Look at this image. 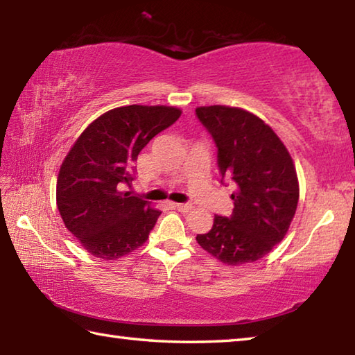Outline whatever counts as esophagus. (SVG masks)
<instances>
[{
    "instance_id": "obj_1",
    "label": "esophagus",
    "mask_w": 355,
    "mask_h": 355,
    "mask_svg": "<svg viewBox=\"0 0 355 355\" xmlns=\"http://www.w3.org/2000/svg\"><path fill=\"white\" fill-rule=\"evenodd\" d=\"M173 208L178 209L180 212H188L192 209V205L189 203H173Z\"/></svg>"
}]
</instances>
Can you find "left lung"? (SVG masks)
I'll use <instances>...</instances> for the list:
<instances>
[{"mask_svg": "<svg viewBox=\"0 0 355 355\" xmlns=\"http://www.w3.org/2000/svg\"><path fill=\"white\" fill-rule=\"evenodd\" d=\"M198 121L217 147L222 183L236 191L233 214L214 216L197 234L200 247L228 266L254 262L287 233L300 198L292 157L272 127L242 108L198 107Z\"/></svg>", "mask_w": 355, "mask_h": 355, "instance_id": "obj_1", "label": "left lung"}]
</instances>
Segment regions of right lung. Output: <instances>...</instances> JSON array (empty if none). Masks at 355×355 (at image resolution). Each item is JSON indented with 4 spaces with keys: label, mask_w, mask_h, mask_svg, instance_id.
<instances>
[{
    "label": "right lung",
    "mask_w": 355,
    "mask_h": 355,
    "mask_svg": "<svg viewBox=\"0 0 355 355\" xmlns=\"http://www.w3.org/2000/svg\"><path fill=\"white\" fill-rule=\"evenodd\" d=\"M180 114L164 105L114 108L93 121L71 147L57 178V208L93 256L118 259L149 239L161 211L124 188L135 180L138 153Z\"/></svg>",
    "instance_id": "obj_1"
}]
</instances>
